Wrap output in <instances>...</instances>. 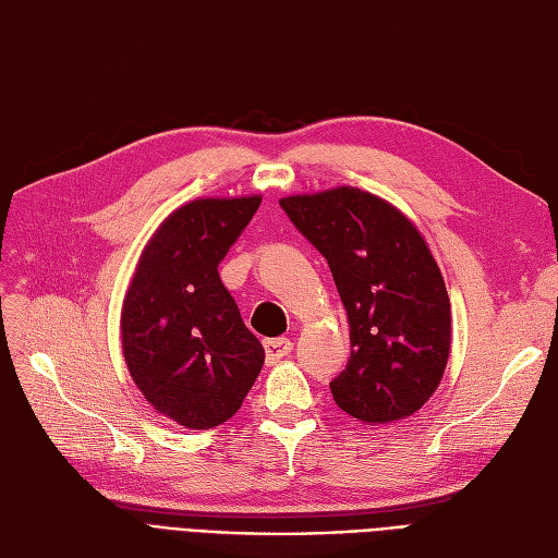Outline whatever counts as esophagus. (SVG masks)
I'll use <instances>...</instances> for the list:
<instances>
[{
  "label": "esophagus",
  "instance_id": "34e87169",
  "mask_svg": "<svg viewBox=\"0 0 558 558\" xmlns=\"http://www.w3.org/2000/svg\"><path fill=\"white\" fill-rule=\"evenodd\" d=\"M291 351H293V342L286 340V337H275V340H265V359H267L269 365L277 363L283 356H289Z\"/></svg>",
  "mask_w": 558,
  "mask_h": 558
}]
</instances>
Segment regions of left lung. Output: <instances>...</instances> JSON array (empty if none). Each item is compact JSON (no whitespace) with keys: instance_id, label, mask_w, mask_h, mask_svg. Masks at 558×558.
<instances>
[{"instance_id":"obj_1","label":"left lung","mask_w":558,"mask_h":558,"mask_svg":"<svg viewBox=\"0 0 558 558\" xmlns=\"http://www.w3.org/2000/svg\"><path fill=\"white\" fill-rule=\"evenodd\" d=\"M328 260L349 316L351 356L330 381L337 408L363 424H393L442 381L451 310L433 253L408 216L351 185L279 199Z\"/></svg>"}]
</instances>
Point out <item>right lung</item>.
I'll use <instances>...</instances> for the list:
<instances>
[{
    "label": "right lung",
    "mask_w": 558,
    "mask_h": 558,
    "mask_svg": "<svg viewBox=\"0 0 558 558\" xmlns=\"http://www.w3.org/2000/svg\"><path fill=\"white\" fill-rule=\"evenodd\" d=\"M260 195L202 197L165 218L144 246L121 312L132 381L179 426L207 430L242 408L265 349L218 277Z\"/></svg>",
    "instance_id": "1"
}]
</instances>
